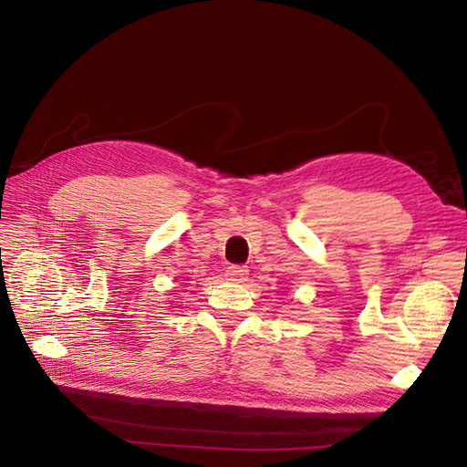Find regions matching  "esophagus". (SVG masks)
I'll use <instances>...</instances> for the list:
<instances>
[{
	"label": "esophagus",
	"instance_id": "34e87169",
	"mask_svg": "<svg viewBox=\"0 0 467 467\" xmlns=\"http://www.w3.org/2000/svg\"><path fill=\"white\" fill-rule=\"evenodd\" d=\"M225 276L234 282H242L247 276V268L242 265H230L228 268H225Z\"/></svg>",
	"mask_w": 467,
	"mask_h": 467
}]
</instances>
